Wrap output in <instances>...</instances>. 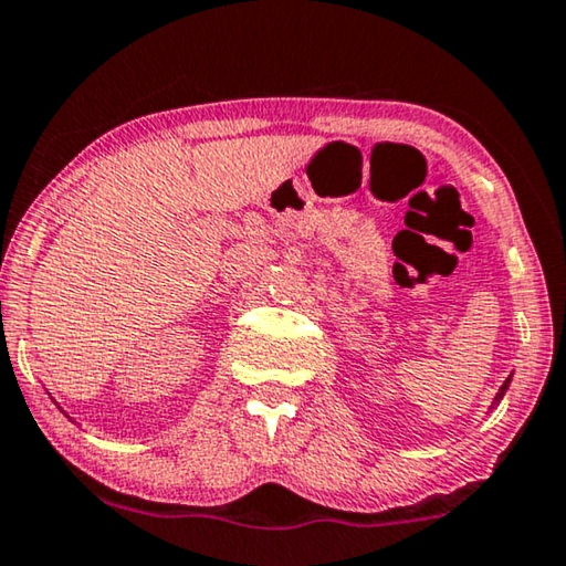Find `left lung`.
<instances>
[{
	"mask_svg": "<svg viewBox=\"0 0 566 566\" xmlns=\"http://www.w3.org/2000/svg\"><path fill=\"white\" fill-rule=\"evenodd\" d=\"M509 382H511V378H506V380H504V385H501V388H499V392H496V398H493V402H491V408H489V410H493V408H496V406H499V402H501V398H504V392L509 390Z\"/></svg>",
	"mask_w": 566,
	"mask_h": 566,
	"instance_id": "1",
	"label": "left lung"
}]
</instances>
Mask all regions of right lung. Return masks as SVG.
Instances as JSON below:
<instances>
[{"label": "right lung", "mask_w": 566, "mask_h": 566, "mask_svg": "<svg viewBox=\"0 0 566 566\" xmlns=\"http://www.w3.org/2000/svg\"><path fill=\"white\" fill-rule=\"evenodd\" d=\"M62 412H65V410H62Z\"/></svg>", "instance_id": "1"}]
</instances>
